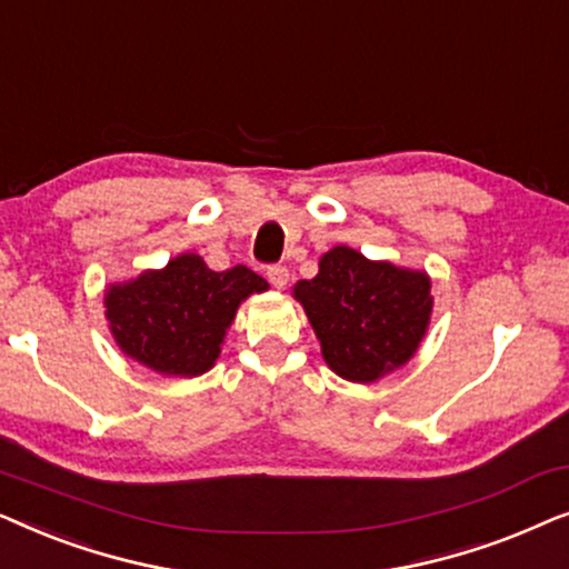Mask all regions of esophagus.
<instances>
[{
	"label": "esophagus",
	"mask_w": 569,
	"mask_h": 569,
	"mask_svg": "<svg viewBox=\"0 0 569 569\" xmlns=\"http://www.w3.org/2000/svg\"><path fill=\"white\" fill-rule=\"evenodd\" d=\"M269 282L277 287V290H284L287 282H290V269L282 267V263H274V267H269Z\"/></svg>",
	"instance_id": "1"
}]
</instances>
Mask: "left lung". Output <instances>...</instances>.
<instances>
[{"instance_id":"left-lung-1","label":"left lung","mask_w":569,"mask_h":569,"mask_svg":"<svg viewBox=\"0 0 569 569\" xmlns=\"http://www.w3.org/2000/svg\"><path fill=\"white\" fill-rule=\"evenodd\" d=\"M321 355L337 376L372 383L411 360L432 313L430 277L370 261L337 246L318 261L313 279L295 284Z\"/></svg>"}]
</instances>
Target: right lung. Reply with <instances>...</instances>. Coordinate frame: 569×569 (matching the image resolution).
<instances>
[{"label": "right lung", "mask_w": 569, "mask_h": 569, "mask_svg": "<svg viewBox=\"0 0 569 569\" xmlns=\"http://www.w3.org/2000/svg\"><path fill=\"white\" fill-rule=\"evenodd\" d=\"M263 290L267 279L248 267L212 271L201 256L181 253L166 269L108 287L106 318L131 360L162 376L193 378L220 357L240 302Z\"/></svg>", "instance_id": "obj_1"}]
</instances>
